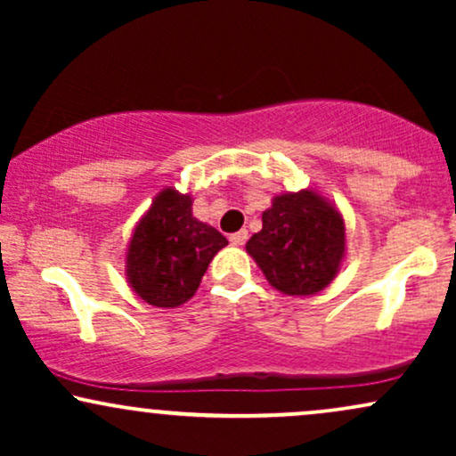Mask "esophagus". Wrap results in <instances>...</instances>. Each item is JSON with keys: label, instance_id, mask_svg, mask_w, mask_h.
I'll return each instance as SVG.
<instances>
[{"label": "esophagus", "instance_id": "1", "mask_svg": "<svg viewBox=\"0 0 456 456\" xmlns=\"http://www.w3.org/2000/svg\"><path fill=\"white\" fill-rule=\"evenodd\" d=\"M246 240H248V232H246V229H240V232L229 235V242H232L233 246H242Z\"/></svg>", "mask_w": 456, "mask_h": 456}]
</instances>
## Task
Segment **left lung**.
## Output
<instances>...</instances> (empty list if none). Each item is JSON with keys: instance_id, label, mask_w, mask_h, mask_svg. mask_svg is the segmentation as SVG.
<instances>
[{"instance_id": "1", "label": "left lung", "mask_w": 456, "mask_h": 456, "mask_svg": "<svg viewBox=\"0 0 456 456\" xmlns=\"http://www.w3.org/2000/svg\"><path fill=\"white\" fill-rule=\"evenodd\" d=\"M264 227L246 242L272 287L289 296H313L337 274L345 250L338 212L317 192L274 197Z\"/></svg>"}]
</instances>
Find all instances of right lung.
I'll list each match as a JSON object with an SVG mask.
<instances>
[{"instance_id": "obj_1", "label": "right lung", "mask_w": 456, "mask_h": 456, "mask_svg": "<svg viewBox=\"0 0 456 456\" xmlns=\"http://www.w3.org/2000/svg\"><path fill=\"white\" fill-rule=\"evenodd\" d=\"M192 201L174 188L154 199L128 246V281L148 305L174 308L195 296L227 238L192 216Z\"/></svg>"}]
</instances>
